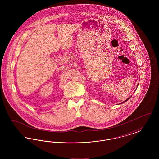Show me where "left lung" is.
I'll return each mask as SVG.
<instances>
[{
    "instance_id": "left-lung-1",
    "label": "left lung",
    "mask_w": 159,
    "mask_h": 159,
    "mask_svg": "<svg viewBox=\"0 0 159 159\" xmlns=\"http://www.w3.org/2000/svg\"><path fill=\"white\" fill-rule=\"evenodd\" d=\"M134 54H135V53H134ZM138 84H139V83H138ZM132 97V96H130V97H129L128 98V99H126V100H125V101H124V102H121V103H120V104H123V103H124V102H126V101H128V100H129V99L130 98V97Z\"/></svg>"
}]
</instances>
